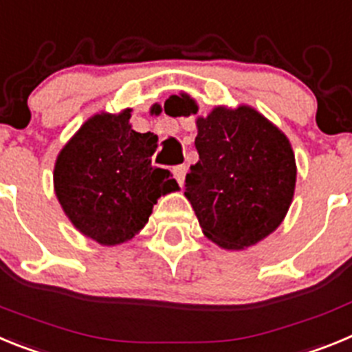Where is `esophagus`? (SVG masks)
<instances>
[{"label":"esophagus","instance_id":"34e87169","mask_svg":"<svg viewBox=\"0 0 352 352\" xmlns=\"http://www.w3.org/2000/svg\"><path fill=\"white\" fill-rule=\"evenodd\" d=\"M186 172H188V168H186L184 164H180V166L173 168V177H175V179H177V182H179V186L184 184Z\"/></svg>","mask_w":352,"mask_h":352}]
</instances>
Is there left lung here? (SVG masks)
<instances>
[{
  "instance_id": "obj_1",
  "label": "left lung",
  "mask_w": 352,
  "mask_h": 352,
  "mask_svg": "<svg viewBox=\"0 0 352 352\" xmlns=\"http://www.w3.org/2000/svg\"><path fill=\"white\" fill-rule=\"evenodd\" d=\"M173 97L180 115H197L188 94ZM197 127L200 159L186 175V198L207 239L225 250L250 248L280 227L292 204L298 170L290 142L250 106H218Z\"/></svg>"
}]
</instances>
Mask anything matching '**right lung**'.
<instances>
[{"mask_svg": "<svg viewBox=\"0 0 352 352\" xmlns=\"http://www.w3.org/2000/svg\"><path fill=\"white\" fill-rule=\"evenodd\" d=\"M131 108L97 113L67 142L54 163V193L79 232L104 246L133 239L161 195L179 189L172 173L152 166L157 136L136 133Z\"/></svg>", "mask_w": 352, "mask_h": 352, "instance_id": "add662e5", "label": "right lung"}]
</instances>
